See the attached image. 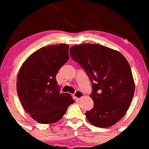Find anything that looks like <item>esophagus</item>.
Masks as SVG:
<instances>
[{
  "mask_svg": "<svg viewBox=\"0 0 149 149\" xmlns=\"http://www.w3.org/2000/svg\"><path fill=\"white\" fill-rule=\"evenodd\" d=\"M73 95H74L75 98H76V100H80V98H82V97L84 96V94H83L81 91H80V90H76V91L75 92V93L73 94Z\"/></svg>",
  "mask_w": 149,
  "mask_h": 149,
  "instance_id": "34e87169",
  "label": "esophagus"
}]
</instances>
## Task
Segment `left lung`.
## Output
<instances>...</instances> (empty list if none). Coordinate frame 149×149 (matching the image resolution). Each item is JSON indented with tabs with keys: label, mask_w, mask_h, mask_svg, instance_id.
<instances>
[{
	"label": "left lung",
	"mask_w": 149,
	"mask_h": 149,
	"mask_svg": "<svg viewBox=\"0 0 149 149\" xmlns=\"http://www.w3.org/2000/svg\"><path fill=\"white\" fill-rule=\"evenodd\" d=\"M69 51L92 82L94 107L85 113L87 119L96 127H111L125 116L134 96L129 63L121 53L98 44L76 45Z\"/></svg>",
	"instance_id": "1"
}]
</instances>
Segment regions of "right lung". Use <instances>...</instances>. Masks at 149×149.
I'll list each match as a JSON object with an SVG mask.
<instances>
[{"mask_svg":"<svg viewBox=\"0 0 149 149\" xmlns=\"http://www.w3.org/2000/svg\"><path fill=\"white\" fill-rule=\"evenodd\" d=\"M69 45L59 44L38 49L26 59L19 71L17 90L20 102L31 118L42 124L60 120L74 100L60 93L56 80L58 71L69 58Z\"/></svg>","mask_w":149,"mask_h":149,"instance_id":"add662e5","label":"right lung"}]
</instances>
